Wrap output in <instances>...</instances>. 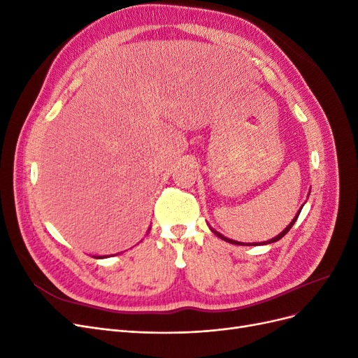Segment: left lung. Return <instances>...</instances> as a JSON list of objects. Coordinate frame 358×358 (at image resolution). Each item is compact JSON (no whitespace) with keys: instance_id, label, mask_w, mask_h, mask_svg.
Here are the masks:
<instances>
[{"instance_id":"8db88e82","label":"left lung","mask_w":358,"mask_h":358,"mask_svg":"<svg viewBox=\"0 0 358 358\" xmlns=\"http://www.w3.org/2000/svg\"><path fill=\"white\" fill-rule=\"evenodd\" d=\"M299 213H300V210H299ZM299 213L296 215V218H294V220H292V221H291V222L288 224V227H287V229H285V230H284L282 233H279V234H278L276 237H273V239H270L268 242H263V243H249V245H267V243H273V242H278L279 239H282V237H284V236H285V234H287V233L289 231V229H291V227H292V225H294V222L297 221V218H299ZM210 230H212V231H213V233H215L216 236H218V237H221V239H222V241H225V242H229V243H233V245H245V243H242V242H236V241H231V239H227V237H224V236H222V234H220L218 231H215L213 229H210ZM246 245H248V243H246Z\"/></svg>"}]
</instances>
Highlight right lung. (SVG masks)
I'll list each match as a JSON object with an SVG mask.
<instances>
[{
	"label": "right lung",
	"mask_w": 358,
	"mask_h": 358,
	"mask_svg": "<svg viewBox=\"0 0 358 358\" xmlns=\"http://www.w3.org/2000/svg\"><path fill=\"white\" fill-rule=\"evenodd\" d=\"M95 258H99V257H95ZM101 258H103V257H101Z\"/></svg>",
	"instance_id": "obj_1"
}]
</instances>
